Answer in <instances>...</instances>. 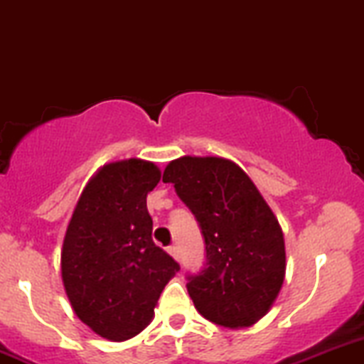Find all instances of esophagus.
Wrapping results in <instances>:
<instances>
[{
    "label": "esophagus",
    "instance_id": "34e87169",
    "mask_svg": "<svg viewBox=\"0 0 364 364\" xmlns=\"http://www.w3.org/2000/svg\"><path fill=\"white\" fill-rule=\"evenodd\" d=\"M168 253H171L172 257H174L176 260H179V248L178 247H168Z\"/></svg>",
    "mask_w": 364,
    "mask_h": 364
}]
</instances>
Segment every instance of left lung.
<instances>
[{
    "label": "left lung",
    "mask_w": 364,
    "mask_h": 364,
    "mask_svg": "<svg viewBox=\"0 0 364 364\" xmlns=\"http://www.w3.org/2000/svg\"><path fill=\"white\" fill-rule=\"evenodd\" d=\"M164 183L174 185L204 236V267L186 278L197 311L225 328L255 324L285 278V241L277 216L230 160L183 156L165 167Z\"/></svg>",
    "instance_id": "8db88e82"
}]
</instances>
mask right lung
I'll list each match as a JSON object with an SVG mask.
<instances>
[{"instance_id":"obj_1","label":"right lung","mask_w":364,"mask_h":364,"mask_svg":"<svg viewBox=\"0 0 364 364\" xmlns=\"http://www.w3.org/2000/svg\"><path fill=\"white\" fill-rule=\"evenodd\" d=\"M160 176L151 161L107 164L90 179L73 209L61 277L75 315L102 338L123 341L139 335L179 271L151 237L146 197Z\"/></svg>"}]
</instances>
